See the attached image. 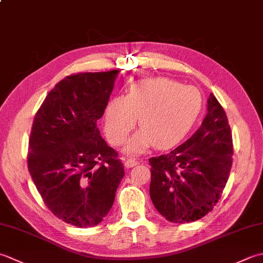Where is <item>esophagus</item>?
<instances>
[{
	"instance_id": "esophagus-1",
	"label": "esophagus",
	"mask_w": 263,
	"mask_h": 263,
	"mask_svg": "<svg viewBox=\"0 0 263 263\" xmlns=\"http://www.w3.org/2000/svg\"><path fill=\"white\" fill-rule=\"evenodd\" d=\"M139 162L137 161V159H135V158H124V165H125V167H133V166H136L137 164H138Z\"/></svg>"
}]
</instances>
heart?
Masks as SVG:
<instances>
[{
  "label": "heart",
  "mask_w": 263,
  "mask_h": 263,
  "mask_svg": "<svg viewBox=\"0 0 263 263\" xmlns=\"http://www.w3.org/2000/svg\"><path fill=\"white\" fill-rule=\"evenodd\" d=\"M203 98L196 87L168 79L142 80L133 84L128 96H116L106 108V133L114 146L125 141L137 116L141 130L126 149L141 152L155 143L168 148L187 135L198 117Z\"/></svg>",
  "instance_id": "b5f03b06"
}]
</instances>
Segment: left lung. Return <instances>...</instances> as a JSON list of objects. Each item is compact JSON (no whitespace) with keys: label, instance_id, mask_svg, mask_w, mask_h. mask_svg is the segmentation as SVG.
Masks as SVG:
<instances>
[{"label":"left lung","instance_id":"left-lung-1","mask_svg":"<svg viewBox=\"0 0 263 263\" xmlns=\"http://www.w3.org/2000/svg\"><path fill=\"white\" fill-rule=\"evenodd\" d=\"M233 136L226 111L212 93L202 125L172 152L149 158L154 206L167 221L186 223L213 210L233 165Z\"/></svg>","mask_w":263,"mask_h":263}]
</instances>
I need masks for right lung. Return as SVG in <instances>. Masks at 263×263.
<instances>
[{
    "instance_id": "right-lung-1",
    "label": "right lung",
    "mask_w": 263,
    "mask_h": 263,
    "mask_svg": "<svg viewBox=\"0 0 263 263\" xmlns=\"http://www.w3.org/2000/svg\"><path fill=\"white\" fill-rule=\"evenodd\" d=\"M118 70L66 76L34 117L27 165L45 206L76 227H93L109 212L124 177L118 154L101 138Z\"/></svg>"
}]
</instances>
